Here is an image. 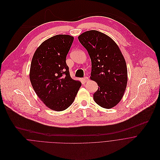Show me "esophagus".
I'll return each instance as SVG.
<instances>
[{
    "label": "esophagus",
    "instance_id": "obj_1",
    "mask_svg": "<svg viewBox=\"0 0 160 160\" xmlns=\"http://www.w3.org/2000/svg\"><path fill=\"white\" fill-rule=\"evenodd\" d=\"M88 79H89V78H88V77H84V78H83L82 79V81L84 82H86L88 81Z\"/></svg>",
    "mask_w": 160,
    "mask_h": 160
}]
</instances>
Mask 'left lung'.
I'll return each instance as SVG.
<instances>
[{"label":"left lung","mask_w":160,"mask_h":160,"mask_svg":"<svg viewBox=\"0 0 160 160\" xmlns=\"http://www.w3.org/2000/svg\"><path fill=\"white\" fill-rule=\"evenodd\" d=\"M78 39L91 58L90 78L99 86L93 94L94 102L104 108L115 107L127 82L126 62L120 50L111 38L96 30L84 32Z\"/></svg>","instance_id":"obj_1"}]
</instances>
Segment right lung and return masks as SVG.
<instances>
[{
  "mask_svg": "<svg viewBox=\"0 0 160 160\" xmlns=\"http://www.w3.org/2000/svg\"><path fill=\"white\" fill-rule=\"evenodd\" d=\"M74 37L58 35L43 42L32 58L29 78L35 92L51 110L60 112L73 103L81 86L72 79L66 57Z\"/></svg>",
  "mask_w": 160,
  "mask_h": 160,
  "instance_id": "obj_1",
  "label": "right lung"
}]
</instances>
